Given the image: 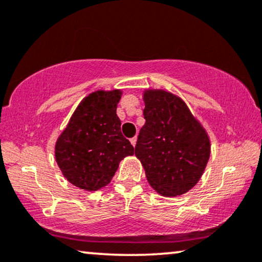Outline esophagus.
<instances>
[{"label": "esophagus", "mask_w": 262, "mask_h": 262, "mask_svg": "<svg viewBox=\"0 0 262 262\" xmlns=\"http://www.w3.org/2000/svg\"><path fill=\"white\" fill-rule=\"evenodd\" d=\"M130 142H131V144L135 147L136 143H137V137H132V138L130 139Z\"/></svg>", "instance_id": "obj_1"}]
</instances>
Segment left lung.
<instances>
[{
	"label": "left lung",
	"mask_w": 262,
	"mask_h": 262,
	"mask_svg": "<svg viewBox=\"0 0 262 262\" xmlns=\"http://www.w3.org/2000/svg\"><path fill=\"white\" fill-rule=\"evenodd\" d=\"M145 124L136 144L147 181L156 192L176 198L198 184L210 156L206 128L177 95L162 89L143 93Z\"/></svg>",
	"instance_id": "8db88e82"
}]
</instances>
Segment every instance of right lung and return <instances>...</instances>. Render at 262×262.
I'll return each instance as SVG.
<instances>
[{
  "instance_id": "1",
  "label": "right lung",
  "mask_w": 262,
  "mask_h": 262,
  "mask_svg": "<svg viewBox=\"0 0 262 262\" xmlns=\"http://www.w3.org/2000/svg\"><path fill=\"white\" fill-rule=\"evenodd\" d=\"M123 91L96 90L80 101L55 143V160L77 188L96 191L108 185L119 164L135 149L121 134L117 107Z\"/></svg>"
}]
</instances>
